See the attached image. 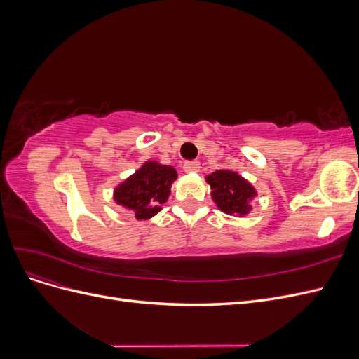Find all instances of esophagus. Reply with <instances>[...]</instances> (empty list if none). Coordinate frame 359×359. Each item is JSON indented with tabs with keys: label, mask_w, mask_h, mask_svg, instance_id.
Wrapping results in <instances>:
<instances>
[{
	"label": "esophagus",
	"mask_w": 359,
	"mask_h": 359,
	"mask_svg": "<svg viewBox=\"0 0 359 359\" xmlns=\"http://www.w3.org/2000/svg\"><path fill=\"white\" fill-rule=\"evenodd\" d=\"M199 169H201V163L196 160L187 161L186 165H184V172H187V173H196V172H199Z\"/></svg>",
	"instance_id": "1"
}]
</instances>
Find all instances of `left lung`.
<instances>
[{
    "label": "left lung",
    "mask_w": 359,
    "mask_h": 359,
    "mask_svg": "<svg viewBox=\"0 0 359 359\" xmlns=\"http://www.w3.org/2000/svg\"><path fill=\"white\" fill-rule=\"evenodd\" d=\"M211 187V198L222 212L244 217L252 211V201L257 196L256 189L240 173L220 169L205 177Z\"/></svg>",
    "instance_id": "obj_1"
}]
</instances>
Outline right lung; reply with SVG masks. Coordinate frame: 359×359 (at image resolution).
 Here are the masks:
<instances>
[{"label":"right lung","mask_w":359,"mask_h":359,"mask_svg":"<svg viewBox=\"0 0 359 359\" xmlns=\"http://www.w3.org/2000/svg\"><path fill=\"white\" fill-rule=\"evenodd\" d=\"M178 178L175 168L148 160L133 175L114 190V201L124 210L132 211L136 220H149L161 211L170 194L172 182Z\"/></svg>","instance_id":"right-lung-1"}]
</instances>
